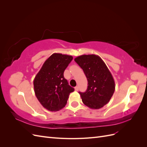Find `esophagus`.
<instances>
[{
	"mask_svg": "<svg viewBox=\"0 0 147 147\" xmlns=\"http://www.w3.org/2000/svg\"><path fill=\"white\" fill-rule=\"evenodd\" d=\"M78 90H79V88H78V86H76V87H75V91H78Z\"/></svg>",
	"mask_w": 147,
	"mask_h": 147,
	"instance_id": "esophagus-1",
	"label": "esophagus"
}]
</instances>
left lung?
Here are the masks:
<instances>
[{"instance_id":"1","label":"left lung","mask_w":147,"mask_h":147,"mask_svg":"<svg viewBox=\"0 0 147 147\" xmlns=\"http://www.w3.org/2000/svg\"><path fill=\"white\" fill-rule=\"evenodd\" d=\"M88 80L84 92H79L83 103L91 109H99L110 101L115 90L114 79L100 57L83 55L75 58Z\"/></svg>"}]
</instances>
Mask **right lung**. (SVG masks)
Wrapping results in <instances>:
<instances>
[{
	"mask_svg": "<svg viewBox=\"0 0 147 147\" xmlns=\"http://www.w3.org/2000/svg\"><path fill=\"white\" fill-rule=\"evenodd\" d=\"M73 59L70 55L53 53L43 63L34 80L35 96L44 108L56 112L64 108L74 91L64 77V72Z\"/></svg>",
	"mask_w": 147,
	"mask_h": 147,
	"instance_id": "add662e5",
	"label": "right lung"
}]
</instances>
